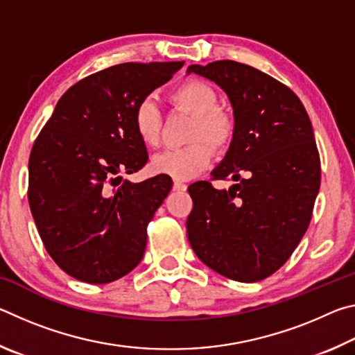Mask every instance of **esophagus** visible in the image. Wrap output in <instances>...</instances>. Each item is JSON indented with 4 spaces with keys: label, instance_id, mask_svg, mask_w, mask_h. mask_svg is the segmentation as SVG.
<instances>
[{
    "label": "esophagus",
    "instance_id": "1",
    "mask_svg": "<svg viewBox=\"0 0 355 355\" xmlns=\"http://www.w3.org/2000/svg\"><path fill=\"white\" fill-rule=\"evenodd\" d=\"M173 189H175V191H186V184L183 182H180V180H175V182H173Z\"/></svg>",
    "mask_w": 355,
    "mask_h": 355
}]
</instances>
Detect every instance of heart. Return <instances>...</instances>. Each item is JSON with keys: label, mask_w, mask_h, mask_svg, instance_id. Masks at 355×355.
Segmentation results:
<instances>
[{"label": "heart", "mask_w": 355, "mask_h": 355, "mask_svg": "<svg viewBox=\"0 0 355 355\" xmlns=\"http://www.w3.org/2000/svg\"><path fill=\"white\" fill-rule=\"evenodd\" d=\"M169 100L177 110L194 116L186 137L191 144L156 155L152 167L156 173L175 180H189L209 166L213 148L220 152L230 146L236 130L235 117L218 106V94L203 81L189 80L182 83L171 92ZM133 125L144 146H159L163 119L153 98H142L137 103Z\"/></svg>", "instance_id": "heart-1"}]
</instances>
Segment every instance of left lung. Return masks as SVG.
I'll list each match as a JSON object with an SVG mask.
<instances>
[{
    "mask_svg": "<svg viewBox=\"0 0 355 355\" xmlns=\"http://www.w3.org/2000/svg\"><path fill=\"white\" fill-rule=\"evenodd\" d=\"M230 98L235 137L211 180L192 183L186 232L196 255L227 279L260 282L291 257L307 232L321 183L309 114L285 84L235 61L189 65Z\"/></svg>",
    "mask_w": 355,
    "mask_h": 355,
    "instance_id": "1",
    "label": "left lung"
}]
</instances>
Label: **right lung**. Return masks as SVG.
<instances>
[{
	"mask_svg": "<svg viewBox=\"0 0 355 355\" xmlns=\"http://www.w3.org/2000/svg\"><path fill=\"white\" fill-rule=\"evenodd\" d=\"M182 62H125L73 84L29 155L28 200L45 249L64 272L86 284L117 280L141 263L147 225L172 178L122 180L146 166L133 114Z\"/></svg>",
	"mask_w": 355,
	"mask_h": 355,
	"instance_id": "1",
	"label": "right lung"
}]
</instances>
